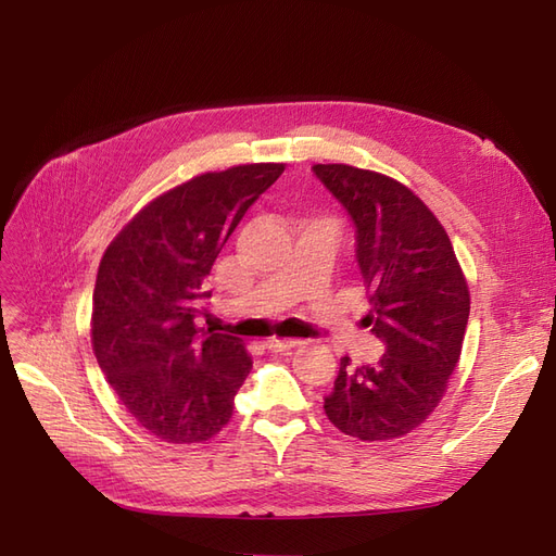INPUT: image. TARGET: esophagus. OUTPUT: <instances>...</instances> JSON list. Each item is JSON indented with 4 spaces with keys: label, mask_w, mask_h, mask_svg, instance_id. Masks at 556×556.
I'll list each match as a JSON object with an SVG mask.
<instances>
[{
    "label": "esophagus",
    "mask_w": 556,
    "mask_h": 556,
    "mask_svg": "<svg viewBox=\"0 0 556 556\" xmlns=\"http://www.w3.org/2000/svg\"><path fill=\"white\" fill-rule=\"evenodd\" d=\"M299 345H301V341H278V339L266 341V348L271 350V352H290V350H294Z\"/></svg>",
    "instance_id": "obj_1"
}]
</instances>
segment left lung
Listing matches in <instances>:
<instances>
[{"label": "left lung", "instance_id": "8db88e82", "mask_svg": "<svg viewBox=\"0 0 556 556\" xmlns=\"http://www.w3.org/2000/svg\"><path fill=\"white\" fill-rule=\"evenodd\" d=\"M313 172L355 220L371 304L362 325L384 343L376 366L341 359L325 413L359 441L401 439L435 410L459 364L468 282L445 227L406 185L350 164H313Z\"/></svg>", "mask_w": 556, "mask_h": 556}]
</instances>
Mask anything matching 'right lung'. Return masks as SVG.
<instances>
[{
  "instance_id": "right-lung-1",
  "label": "right lung",
  "mask_w": 556,
  "mask_h": 556,
  "mask_svg": "<svg viewBox=\"0 0 556 556\" xmlns=\"http://www.w3.org/2000/svg\"><path fill=\"white\" fill-rule=\"evenodd\" d=\"M282 172V162H255L185 180L134 215L99 262L94 357L127 413L164 443L208 441L233 413L252 357L237 336L199 327L204 282Z\"/></svg>"
}]
</instances>
